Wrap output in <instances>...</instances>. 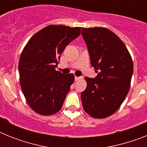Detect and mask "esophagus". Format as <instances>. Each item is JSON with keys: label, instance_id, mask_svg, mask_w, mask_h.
<instances>
[{"label": "esophagus", "instance_id": "esophagus-1", "mask_svg": "<svg viewBox=\"0 0 147 147\" xmlns=\"http://www.w3.org/2000/svg\"><path fill=\"white\" fill-rule=\"evenodd\" d=\"M82 77H80V76H75V81H78V80H81Z\"/></svg>", "mask_w": 147, "mask_h": 147}]
</instances>
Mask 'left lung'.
I'll use <instances>...</instances> for the list:
<instances>
[{"label": "left lung", "instance_id": "1", "mask_svg": "<svg viewBox=\"0 0 147 147\" xmlns=\"http://www.w3.org/2000/svg\"><path fill=\"white\" fill-rule=\"evenodd\" d=\"M90 63L98 73L85 77L81 93L83 108L90 116L105 119L117 111L130 87L133 63L129 51L117 35L107 28H82Z\"/></svg>", "mask_w": 147, "mask_h": 147}]
</instances>
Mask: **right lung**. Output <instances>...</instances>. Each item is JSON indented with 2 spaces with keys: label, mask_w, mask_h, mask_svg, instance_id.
I'll return each mask as SVG.
<instances>
[{
  "label": "right lung",
  "mask_w": 147,
  "mask_h": 147,
  "mask_svg": "<svg viewBox=\"0 0 147 147\" xmlns=\"http://www.w3.org/2000/svg\"><path fill=\"white\" fill-rule=\"evenodd\" d=\"M80 30L81 27L48 26L34 34L22 51L18 65L22 91L30 107L40 115H53L62 108L74 75L63 74L56 67Z\"/></svg>",
  "instance_id": "add662e5"
}]
</instances>
